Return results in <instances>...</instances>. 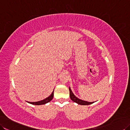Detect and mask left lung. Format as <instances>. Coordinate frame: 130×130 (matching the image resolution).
<instances>
[{"instance_id": "obj_1", "label": "left lung", "mask_w": 130, "mask_h": 130, "mask_svg": "<svg viewBox=\"0 0 130 130\" xmlns=\"http://www.w3.org/2000/svg\"><path fill=\"white\" fill-rule=\"evenodd\" d=\"M69 96H70L71 99L72 101H73L74 103H76L78 104H79V105H90V104H91L93 103H94V102H87V101H84V100L78 99V98L77 97H76L74 95V94L73 93L70 87L69 88Z\"/></svg>"}]
</instances>
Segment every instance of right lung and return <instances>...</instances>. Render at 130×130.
I'll return each instance as SVG.
<instances>
[{"instance_id": "obj_1", "label": "right lung", "mask_w": 130, "mask_h": 130, "mask_svg": "<svg viewBox=\"0 0 130 130\" xmlns=\"http://www.w3.org/2000/svg\"><path fill=\"white\" fill-rule=\"evenodd\" d=\"M53 92H54V90L53 91V92L52 93V94H51L48 97H47V98H46V99H43L42 100L39 101V102H27L28 103H30V104H33V105H43V104H45L47 103L50 102V101L53 99Z\"/></svg>"}]
</instances>
